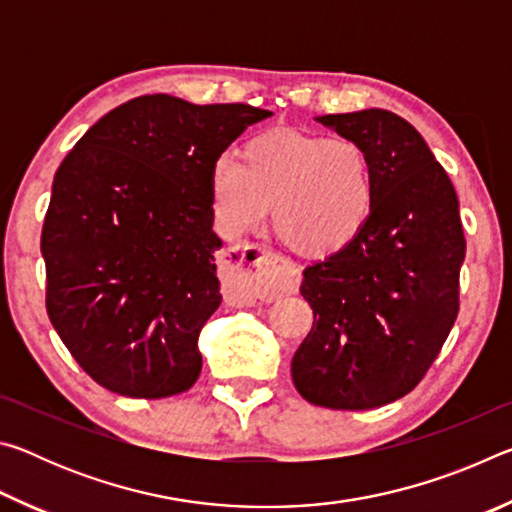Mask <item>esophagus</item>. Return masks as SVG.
I'll return each mask as SVG.
<instances>
[{"instance_id": "obj_1", "label": "esophagus", "mask_w": 512, "mask_h": 512, "mask_svg": "<svg viewBox=\"0 0 512 512\" xmlns=\"http://www.w3.org/2000/svg\"><path fill=\"white\" fill-rule=\"evenodd\" d=\"M271 267L278 268L275 278L265 273ZM225 293L253 305L257 300H273L284 293L298 289V268L287 262L275 250L257 244H239L228 248L223 255Z\"/></svg>"}]
</instances>
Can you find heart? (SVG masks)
<instances>
[{
  "label": "heart",
  "mask_w": 512,
  "mask_h": 512,
  "mask_svg": "<svg viewBox=\"0 0 512 512\" xmlns=\"http://www.w3.org/2000/svg\"><path fill=\"white\" fill-rule=\"evenodd\" d=\"M375 169L350 137L273 131L250 140L241 162L212 164L210 196L228 235H244L266 219L302 255H332L350 246L375 207Z\"/></svg>",
  "instance_id": "heart-1"
}]
</instances>
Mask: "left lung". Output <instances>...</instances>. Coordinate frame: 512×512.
Wrapping results in <instances>:
<instances>
[{
    "label": "left lung",
    "instance_id": "1",
    "mask_svg": "<svg viewBox=\"0 0 512 512\" xmlns=\"http://www.w3.org/2000/svg\"><path fill=\"white\" fill-rule=\"evenodd\" d=\"M316 121L368 151L377 192L359 237L302 273L314 327L291 377L316 406L377 409L420 384L454 327L465 259L458 198L422 135L395 112Z\"/></svg>",
    "mask_w": 512,
    "mask_h": 512
}]
</instances>
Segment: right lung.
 Returning a JSON list of instances; mask_svg holds the SVG:
<instances>
[{
	"instance_id": "add662e5",
	"label": "right lung",
	"mask_w": 512,
	"mask_h": 512,
	"mask_svg": "<svg viewBox=\"0 0 512 512\" xmlns=\"http://www.w3.org/2000/svg\"><path fill=\"white\" fill-rule=\"evenodd\" d=\"M273 112L146 94L110 110L60 162L42 225L47 314L108 391L185 393L198 334L221 305L210 171Z\"/></svg>"
}]
</instances>
